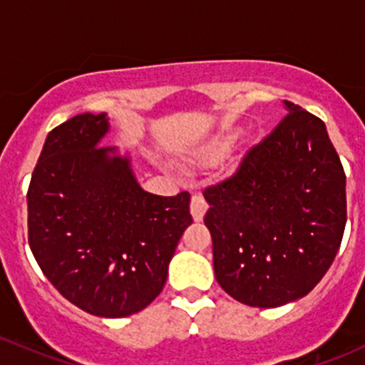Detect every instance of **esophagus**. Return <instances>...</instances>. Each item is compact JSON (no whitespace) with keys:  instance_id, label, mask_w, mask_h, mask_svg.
Wrapping results in <instances>:
<instances>
[{"instance_id":"1","label":"esophagus","mask_w":365,"mask_h":365,"mask_svg":"<svg viewBox=\"0 0 365 365\" xmlns=\"http://www.w3.org/2000/svg\"><path fill=\"white\" fill-rule=\"evenodd\" d=\"M206 210H208V202L205 201L201 194L192 195V201H190V213H192L195 222H201L205 218Z\"/></svg>"}]
</instances>
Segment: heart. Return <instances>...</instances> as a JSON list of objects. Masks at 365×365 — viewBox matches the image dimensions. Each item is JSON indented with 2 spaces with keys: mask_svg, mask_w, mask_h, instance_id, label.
I'll list each match as a JSON object with an SVG mask.
<instances>
[{
  "mask_svg": "<svg viewBox=\"0 0 365 365\" xmlns=\"http://www.w3.org/2000/svg\"><path fill=\"white\" fill-rule=\"evenodd\" d=\"M229 143H231V136H229V134H220V136L213 138V140H210L208 143L199 147L197 150H195V157L201 160L215 159V157L222 155V153L227 150Z\"/></svg>",
  "mask_w": 365,
  "mask_h": 365,
  "instance_id": "obj_1",
  "label": "heart"
}]
</instances>
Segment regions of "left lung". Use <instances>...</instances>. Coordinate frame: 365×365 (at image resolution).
I'll return each mask as SVG.
<instances>
[{
	"label": "left lung",
	"mask_w": 365,
	"mask_h": 365,
	"mask_svg": "<svg viewBox=\"0 0 365 365\" xmlns=\"http://www.w3.org/2000/svg\"><path fill=\"white\" fill-rule=\"evenodd\" d=\"M287 117L237 170L202 192L218 285L253 308L304 297L331 267L346 224V176L327 128L283 101Z\"/></svg>",
	"instance_id": "obj_1"
}]
</instances>
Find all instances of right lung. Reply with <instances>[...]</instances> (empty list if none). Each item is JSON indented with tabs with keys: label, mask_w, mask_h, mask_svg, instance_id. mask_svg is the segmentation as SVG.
Returning a JSON list of instances; mask_svg holds the SVG:
<instances>
[{
	"label": "right lung",
	"mask_w": 365,
	"mask_h": 365,
	"mask_svg": "<svg viewBox=\"0 0 365 365\" xmlns=\"http://www.w3.org/2000/svg\"><path fill=\"white\" fill-rule=\"evenodd\" d=\"M106 113H80L48 133L28 190L29 247L48 282L83 312L129 317L160 294L190 194L141 189L131 153L99 147Z\"/></svg>",
	"instance_id": "right-lung-1"
}]
</instances>
